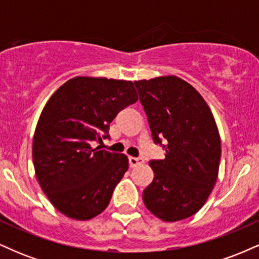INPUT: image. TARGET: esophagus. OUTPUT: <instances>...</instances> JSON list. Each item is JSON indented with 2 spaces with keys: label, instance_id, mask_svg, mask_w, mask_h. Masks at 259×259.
Wrapping results in <instances>:
<instances>
[{
  "label": "esophagus",
  "instance_id": "1",
  "mask_svg": "<svg viewBox=\"0 0 259 259\" xmlns=\"http://www.w3.org/2000/svg\"><path fill=\"white\" fill-rule=\"evenodd\" d=\"M144 163V159L140 158V157H129V164L130 167H136V165Z\"/></svg>",
  "mask_w": 259,
  "mask_h": 259
}]
</instances>
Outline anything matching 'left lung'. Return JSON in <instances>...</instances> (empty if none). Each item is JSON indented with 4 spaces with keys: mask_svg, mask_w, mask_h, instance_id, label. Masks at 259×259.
Returning a JSON list of instances; mask_svg holds the SVG:
<instances>
[{
    "mask_svg": "<svg viewBox=\"0 0 259 259\" xmlns=\"http://www.w3.org/2000/svg\"><path fill=\"white\" fill-rule=\"evenodd\" d=\"M156 144L165 158L151 160L145 206L163 222L194 215L209 197L219 173L221 136L213 113L192 85L177 75L135 81Z\"/></svg>",
    "mask_w": 259,
    "mask_h": 259,
    "instance_id": "obj_1",
    "label": "left lung"
}]
</instances>
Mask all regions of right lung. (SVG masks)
<instances>
[{
	"label": "right lung",
	"mask_w": 259,
	"mask_h": 259,
	"mask_svg": "<svg viewBox=\"0 0 259 259\" xmlns=\"http://www.w3.org/2000/svg\"><path fill=\"white\" fill-rule=\"evenodd\" d=\"M138 99L130 80L75 76L47 101L32 139V162L41 190L62 214L89 221L108 206L129 159L91 142L107 138L111 121Z\"/></svg>",
	"instance_id": "right-lung-1"
}]
</instances>
